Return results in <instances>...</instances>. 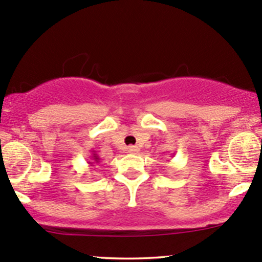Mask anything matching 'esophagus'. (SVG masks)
Listing matches in <instances>:
<instances>
[{"label": "esophagus", "instance_id": "1", "mask_svg": "<svg viewBox=\"0 0 262 262\" xmlns=\"http://www.w3.org/2000/svg\"><path fill=\"white\" fill-rule=\"evenodd\" d=\"M128 151L130 154H137L138 151H139V148H138V146H136V145H130V146H128Z\"/></svg>", "mask_w": 262, "mask_h": 262}]
</instances>
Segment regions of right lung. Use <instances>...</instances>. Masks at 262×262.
Listing matches in <instances>:
<instances>
[{
	"label": "right lung",
	"instance_id": "1",
	"mask_svg": "<svg viewBox=\"0 0 262 262\" xmlns=\"http://www.w3.org/2000/svg\"><path fill=\"white\" fill-rule=\"evenodd\" d=\"M99 160H100V158H99V155L96 153V151L94 150H92V154H91V158H89V160H88V164L89 165H93L94 166V164H98L99 163Z\"/></svg>",
	"mask_w": 262,
	"mask_h": 262
}]
</instances>
